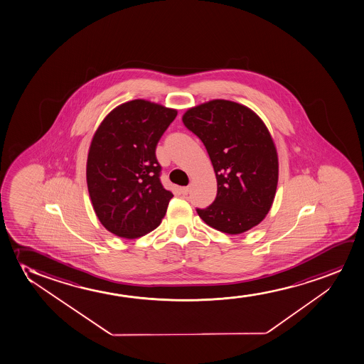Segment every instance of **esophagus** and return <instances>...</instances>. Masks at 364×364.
I'll use <instances>...</instances> for the list:
<instances>
[{"mask_svg": "<svg viewBox=\"0 0 364 364\" xmlns=\"http://www.w3.org/2000/svg\"><path fill=\"white\" fill-rule=\"evenodd\" d=\"M189 193V186H183V188H180V194L188 195Z\"/></svg>", "mask_w": 364, "mask_h": 364, "instance_id": "34e87169", "label": "esophagus"}]
</instances>
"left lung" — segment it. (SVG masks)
<instances>
[{
    "label": "left lung",
    "instance_id": "left-lung-1",
    "mask_svg": "<svg viewBox=\"0 0 364 364\" xmlns=\"http://www.w3.org/2000/svg\"><path fill=\"white\" fill-rule=\"evenodd\" d=\"M185 127L208 151L218 195L198 216L218 231L238 235L263 221L278 185V156L268 128L243 105L213 100L188 109Z\"/></svg>",
    "mask_w": 364,
    "mask_h": 364
}]
</instances>
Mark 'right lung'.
<instances>
[{"instance_id": "1", "label": "right lung", "mask_w": 364, "mask_h": 364, "mask_svg": "<svg viewBox=\"0 0 364 364\" xmlns=\"http://www.w3.org/2000/svg\"><path fill=\"white\" fill-rule=\"evenodd\" d=\"M176 114V109L133 100L112 109L95 133L87 189L96 216L116 236H144L166 215L173 194L161 185L156 148Z\"/></svg>"}]
</instances>
